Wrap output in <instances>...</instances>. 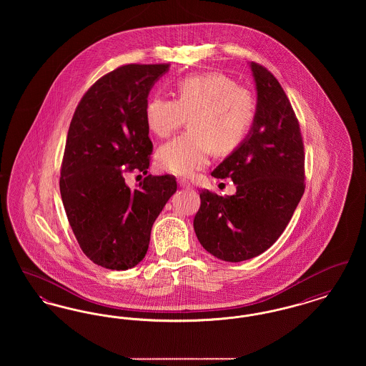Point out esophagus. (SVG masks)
I'll return each mask as SVG.
<instances>
[{
    "label": "esophagus",
    "mask_w": 366,
    "mask_h": 366,
    "mask_svg": "<svg viewBox=\"0 0 366 366\" xmlns=\"http://www.w3.org/2000/svg\"><path fill=\"white\" fill-rule=\"evenodd\" d=\"M178 185H179V188H182V189H189L192 188L191 184L187 181V179H178Z\"/></svg>",
    "instance_id": "1"
}]
</instances>
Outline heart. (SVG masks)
<instances>
[{
	"mask_svg": "<svg viewBox=\"0 0 366 366\" xmlns=\"http://www.w3.org/2000/svg\"><path fill=\"white\" fill-rule=\"evenodd\" d=\"M177 99L154 97L145 107L148 129L169 137L188 118L189 130L157 151V167L188 177L209 164V154L229 152L247 136L255 115L252 93L221 72H203L175 84Z\"/></svg>",
	"mask_w": 366,
	"mask_h": 366,
	"instance_id": "heart-1",
	"label": "heart"
}]
</instances>
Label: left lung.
I'll return each mask as SVG.
<instances>
[{
  "mask_svg": "<svg viewBox=\"0 0 366 366\" xmlns=\"http://www.w3.org/2000/svg\"><path fill=\"white\" fill-rule=\"evenodd\" d=\"M257 107L249 132L211 173L232 178L236 193L200 192L193 227L218 259L242 262L276 243L305 192V152L295 112L272 72L248 63Z\"/></svg>",
  "mask_w": 366,
  "mask_h": 366,
  "instance_id": "1",
  "label": "left lung"
}]
</instances>
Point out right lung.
Masks as SVG:
<instances>
[{"label":"right lung","instance_id":"1","mask_svg":"<svg viewBox=\"0 0 366 366\" xmlns=\"http://www.w3.org/2000/svg\"><path fill=\"white\" fill-rule=\"evenodd\" d=\"M169 64H127L100 78L76 107L61 164L60 194L90 261L127 270L144 259L152 225L177 191L174 175H147L132 190L127 171L147 174L152 142L148 94Z\"/></svg>","mask_w":366,"mask_h":366}]
</instances>
